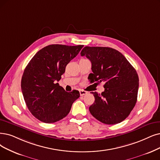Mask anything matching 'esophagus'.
Instances as JSON below:
<instances>
[{
  "instance_id": "obj_1",
  "label": "esophagus",
  "mask_w": 160,
  "mask_h": 160,
  "mask_svg": "<svg viewBox=\"0 0 160 160\" xmlns=\"http://www.w3.org/2000/svg\"><path fill=\"white\" fill-rule=\"evenodd\" d=\"M79 93H80L81 96H83V95L86 94L87 93V92H86L85 91H83V90H80L79 91Z\"/></svg>"
}]
</instances>
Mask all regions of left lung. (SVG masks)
I'll return each instance as SVG.
<instances>
[{"label":"left lung","mask_w":160,"mask_h":160,"mask_svg":"<svg viewBox=\"0 0 160 160\" xmlns=\"http://www.w3.org/2000/svg\"><path fill=\"white\" fill-rule=\"evenodd\" d=\"M92 63L91 83L104 82V91L92 92L94 102L89 107L92 116L100 122L114 125L129 116L137 100L138 76L125 57L110 47H85L81 52Z\"/></svg>","instance_id":"left-lung-1"}]
</instances>
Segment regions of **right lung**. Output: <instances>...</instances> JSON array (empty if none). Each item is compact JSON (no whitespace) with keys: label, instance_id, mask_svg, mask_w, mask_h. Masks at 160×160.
<instances>
[{"label":"right lung","instance_id":"1","mask_svg":"<svg viewBox=\"0 0 160 160\" xmlns=\"http://www.w3.org/2000/svg\"><path fill=\"white\" fill-rule=\"evenodd\" d=\"M82 47L50 44L38 51L24 69L21 81L23 98L32 115L41 121L52 123L65 118L80 97L78 91L66 92L55 82Z\"/></svg>","mask_w":160,"mask_h":160}]
</instances>
